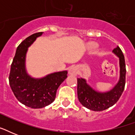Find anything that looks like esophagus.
Instances as JSON below:
<instances>
[{"instance_id":"1","label":"esophagus","mask_w":135,"mask_h":135,"mask_svg":"<svg viewBox=\"0 0 135 135\" xmlns=\"http://www.w3.org/2000/svg\"><path fill=\"white\" fill-rule=\"evenodd\" d=\"M69 74L70 75H74V76H76L77 75V69L75 66H71L69 70Z\"/></svg>"}]
</instances>
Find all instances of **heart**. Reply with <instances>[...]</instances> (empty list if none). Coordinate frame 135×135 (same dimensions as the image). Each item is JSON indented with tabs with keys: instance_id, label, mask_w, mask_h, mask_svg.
Returning a JSON list of instances; mask_svg holds the SVG:
<instances>
[{
	"instance_id": "heart-1",
	"label": "heart",
	"mask_w": 135,
	"mask_h": 135,
	"mask_svg": "<svg viewBox=\"0 0 135 135\" xmlns=\"http://www.w3.org/2000/svg\"><path fill=\"white\" fill-rule=\"evenodd\" d=\"M90 46L92 47H93V48H94V47H97V45L95 43H92V44L90 45Z\"/></svg>"
}]
</instances>
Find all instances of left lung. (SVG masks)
I'll return each mask as SVG.
<instances>
[{
	"mask_svg": "<svg viewBox=\"0 0 135 135\" xmlns=\"http://www.w3.org/2000/svg\"><path fill=\"white\" fill-rule=\"evenodd\" d=\"M113 52L119 58L120 77L118 82L113 89L106 92L94 90L88 83L85 79L77 78V93L80 104L87 109L94 111H104L117 102L123 92L126 85V62L123 52L119 47L113 49Z\"/></svg>",
	"mask_w": 135,
	"mask_h": 135,
	"instance_id": "left-lung-1",
	"label": "left lung"
}]
</instances>
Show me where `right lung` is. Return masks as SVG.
Masks as SVG:
<instances>
[{
    "mask_svg": "<svg viewBox=\"0 0 135 135\" xmlns=\"http://www.w3.org/2000/svg\"><path fill=\"white\" fill-rule=\"evenodd\" d=\"M43 32L31 35L17 48L11 64L9 83L15 96L20 102L32 109H41L55 100L59 86L67 78V71L55 72L41 78L29 76L26 69V55L31 46Z\"/></svg>",
    "mask_w": 135,
    "mask_h": 135,
    "instance_id": "1",
    "label": "right lung"
}]
</instances>
